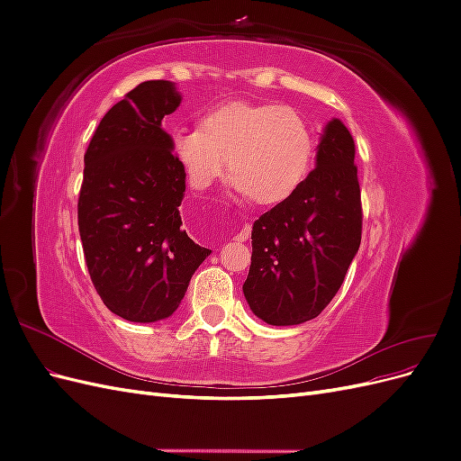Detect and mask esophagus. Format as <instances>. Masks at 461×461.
Here are the masks:
<instances>
[{
	"label": "esophagus",
	"instance_id": "1",
	"mask_svg": "<svg viewBox=\"0 0 461 461\" xmlns=\"http://www.w3.org/2000/svg\"><path fill=\"white\" fill-rule=\"evenodd\" d=\"M249 234H252V227L249 225H244L242 230L234 236V242H246L249 239Z\"/></svg>",
	"mask_w": 461,
	"mask_h": 461
}]
</instances>
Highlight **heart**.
I'll use <instances>...</instances> for the list:
<instances>
[{"instance_id":"1","label":"heart","mask_w":461,"mask_h":461,"mask_svg":"<svg viewBox=\"0 0 461 461\" xmlns=\"http://www.w3.org/2000/svg\"><path fill=\"white\" fill-rule=\"evenodd\" d=\"M171 148L192 188L212 186L229 163L230 194L276 205L308 175L313 138L288 105L227 102L207 111L200 129H175Z\"/></svg>"}]
</instances>
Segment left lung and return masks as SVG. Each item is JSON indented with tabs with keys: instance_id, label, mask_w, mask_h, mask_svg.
Wrapping results in <instances>:
<instances>
[{
	"instance_id": "obj_1",
	"label": "left lung",
	"mask_w": 461,
	"mask_h": 461,
	"mask_svg": "<svg viewBox=\"0 0 461 461\" xmlns=\"http://www.w3.org/2000/svg\"><path fill=\"white\" fill-rule=\"evenodd\" d=\"M356 144L340 119L319 138L315 169L252 229L242 286L249 310L275 327L315 319L337 294L361 242Z\"/></svg>"
}]
</instances>
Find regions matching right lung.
<instances>
[{
	"mask_svg": "<svg viewBox=\"0 0 461 461\" xmlns=\"http://www.w3.org/2000/svg\"><path fill=\"white\" fill-rule=\"evenodd\" d=\"M183 95L148 80L111 107L85 153L78 230L97 294L115 315L156 323L175 313L212 254L183 229L186 176L163 117Z\"/></svg>",
	"mask_w": 461,
	"mask_h": 461,
	"instance_id": "right-lung-1",
	"label": "right lung"
}]
</instances>
